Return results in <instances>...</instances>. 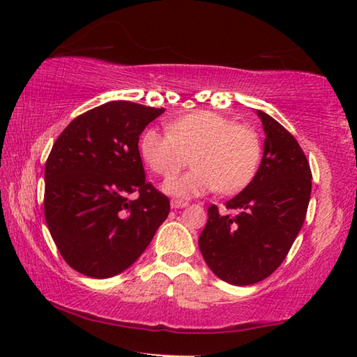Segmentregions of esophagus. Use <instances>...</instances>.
<instances>
[{
    "instance_id": "esophagus-1",
    "label": "esophagus",
    "mask_w": 357,
    "mask_h": 357,
    "mask_svg": "<svg viewBox=\"0 0 357 357\" xmlns=\"http://www.w3.org/2000/svg\"><path fill=\"white\" fill-rule=\"evenodd\" d=\"M170 206H172V208H184V207L188 206V202L187 201H179V199H172Z\"/></svg>"
}]
</instances>
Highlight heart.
<instances>
[{
  "label": "heart",
  "instance_id": "heart-1",
  "mask_svg": "<svg viewBox=\"0 0 357 357\" xmlns=\"http://www.w3.org/2000/svg\"><path fill=\"white\" fill-rule=\"evenodd\" d=\"M141 153L162 178H172L190 162L196 169L165 184V190L192 198L219 190L224 195L244 188L261 161V139L253 127L234 124L213 112H196L173 121L169 130L149 128Z\"/></svg>",
  "mask_w": 357,
  "mask_h": 357
}]
</instances>
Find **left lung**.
Returning a JSON list of instances; mask_svg holds the SVG:
<instances>
[{"instance_id": "obj_1", "label": "left lung", "mask_w": 357, "mask_h": 357, "mask_svg": "<svg viewBox=\"0 0 357 357\" xmlns=\"http://www.w3.org/2000/svg\"><path fill=\"white\" fill-rule=\"evenodd\" d=\"M265 142L259 169L244 190L225 204L236 215L208 207L199 248L210 270L233 285L268 278L290 252L305 221L312 170L294 136L257 110Z\"/></svg>"}]
</instances>
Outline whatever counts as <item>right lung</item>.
<instances>
[{
    "label": "right lung",
    "instance_id": "add662e5",
    "mask_svg": "<svg viewBox=\"0 0 357 357\" xmlns=\"http://www.w3.org/2000/svg\"><path fill=\"white\" fill-rule=\"evenodd\" d=\"M164 109L110 101L75 118L45 161L44 216L64 261L104 279L138 259L169 216L146 181L139 135ZM130 194H136L132 200Z\"/></svg>",
    "mask_w": 357,
    "mask_h": 357
}]
</instances>
